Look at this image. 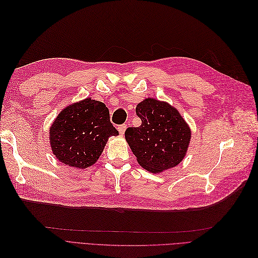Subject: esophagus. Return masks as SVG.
Returning <instances> with one entry per match:
<instances>
[{
	"label": "esophagus",
	"instance_id": "esophagus-1",
	"mask_svg": "<svg viewBox=\"0 0 258 258\" xmlns=\"http://www.w3.org/2000/svg\"><path fill=\"white\" fill-rule=\"evenodd\" d=\"M126 128H127L126 124H120V126L118 127V131H119V134H120L121 136H123L124 131H126Z\"/></svg>",
	"mask_w": 258,
	"mask_h": 258
}]
</instances>
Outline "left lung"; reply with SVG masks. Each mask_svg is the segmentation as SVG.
Returning a JSON list of instances; mask_svg holds the SVG:
<instances>
[{"label":"left lung","instance_id":"obj_1","mask_svg":"<svg viewBox=\"0 0 258 258\" xmlns=\"http://www.w3.org/2000/svg\"><path fill=\"white\" fill-rule=\"evenodd\" d=\"M140 127H129L124 138L139 165L152 173L176 167L188 150L191 131L175 107L147 98L136 108Z\"/></svg>","mask_w":258,"mask_h":258}]
</instances>
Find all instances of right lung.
Segmentation results:
<instances>
[{
    "instance_id": "obj_1",
    "label": "right lung",
    "mask_w": 258,
    "mask_h": 258,
    "mask_svg": "<svg viewBox=\"0 0 258 258\" xmlns=\"http://www.w3.org/2000/svg\"><path fill=\"white\" fill-rule=\"evenodd\" d=\"M118 135L106 105L91 98L67 106L49 129L53 155L63 165L77 169L95 165L108 138Z\"/></svg>"
}]
</instances>
